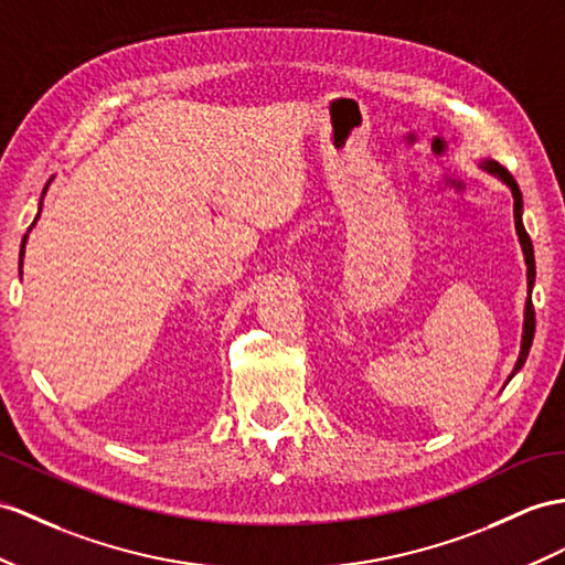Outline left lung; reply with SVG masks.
<instances>
[{"label":"left lung","mask_w":565,"mask_h":565,"mask_svg":"<svg viewBox=\"0 0 565 565\" xmlns=\"http://www.w3.org/2000/svg\"><path fill=\"white\" fill-rule=\"evenodd\" d=\"M481 170H487L489 174L499 177L503 184H508V189H511L513 194V217H515V230H518V237H520V246H522V254H525V264H527V301H525V323H522V342H520V354H518V362L513 366V374L508 376V381H511L518 371L522 369V364H525L527 354H530V348H532V338H534V307H532V287H534V275H536V268H534V249H532V239L527 235L525 225H522V194H520V186L513 179V174L503 170L499 162L493 160H484L479 162Z\"/></svg>","instance_id":"8db88e82"}]
</instances>
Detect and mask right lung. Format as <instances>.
Masks as SVG:
<instances>
[{
	"label": "right lung",
	"mask_w": 565,
	"mask_h": 565,
	"mask_svg": "<svg viewBox=\"0 0 565 565\" xmlns=\"http://www.w3.org/2000/svg\"><path fill=\"white\" fill-rule=\"evenodd\" d=\"M47 189V186H45ZM45 194V191H43ZM38 215H40V211H38ZM38 220V217H35ZM35 220H33V225H35ZM25 239H29V235H23V242H21V254H19V268H21V264H23V246H25Z\"/></svg>",
	"instance_id": "add662e5"
}]
</instances>
